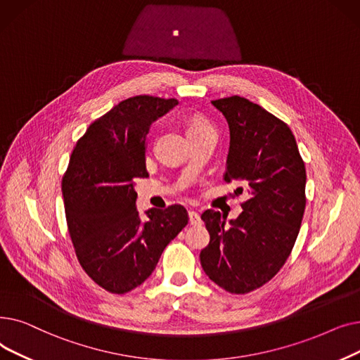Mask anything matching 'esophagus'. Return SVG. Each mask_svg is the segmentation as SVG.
<instances>
[{
  "instance_id": "obj_1",
  "label": "esophagus",
  "mask_w": 360,
  "mask_h": 360,
  "mask_svg": "<svg viewBox=\"0 0 360 360\" xmlns=\"http://www.w3.org/2000/svg\"><path fill=\"white\" fill-rule=\"evenodd\" d=\"M200 217H199V214L198 212H195V211H191L189 212V224L191 226H200Z\"/></svg>"
}]
</instances>
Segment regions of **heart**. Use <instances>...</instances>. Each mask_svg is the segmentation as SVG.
<instances>
[{
  "label": "heart",
  "instance_id": "obj_1",
  "mask_svg": "<svg viewBox=\"0 0 360 360\" xmlns=\"http://www.w3.org/2000/svg\"><path fill=\"white\" fill-rule=\"evenodd\" d=\"M205 129H211V126L207 122H203V120H193L187 131H196V130H205Z\"/></svg>",
  "mask_w": 360,
  "mask_h": 360
}]
</instances>
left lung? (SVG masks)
<instances>
[{"label": "left lung", "instance_id": "left-lung-1", "mask_svg": "<svg viewBox=\"0 0 360 360\" xmlns=\"http://www.w3.org/2000/svg\"><path fill=\"white\" fill-rule=\"evenodd\" d=\"M212 105L230 129L224 179L243 183L248 200L229 222L214 210L200 215L211 240L199 256L215 284L245 295L276 276L295 246L306 205V169L292 130L276 115L242 96Z\"/></svg>", "mask_w": 360, "mask_h": 360}]
</instances>
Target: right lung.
<instances>
[{"label": "right lung", "mask_w": 360, "mask_h": 360, "mask_svg": "<svg viewBox=\"0 0 360 360\" xmlns=\"http://www.w3.org/2000/svg\"><path fill=\"white\" fill-rule=\"evenodd\" d=\"M177 99L148 95L124 99L89 126L73 149L63 177L65 218L77 259L107 292L123 295L155 269L167 245L186 227L181 205L136 210L134 180L146 171L150 124Z\"/></svg>", "instance_id": "obj_1"}]
</instances>
